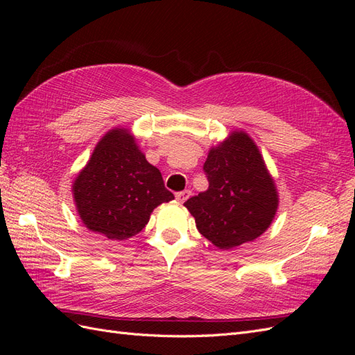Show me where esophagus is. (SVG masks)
<instances>
[{
	"mask_svg": "<svg viewBox=\"0 0 355 355\" xmlns=\"http://www.w3.org/2000/svg\"><path fill=\"white\" fill-rule=\"evenodd\" d=\"M189 196H191V191H188V189L180 191V192H178V194H176V200L179 202H185L189 198Z\"/></svg>",
	"mask_w": 355,
	"mask_h": 355,
	"instance_id": "esophagus-1",
	"label": "esophagus"
}]
</instances>
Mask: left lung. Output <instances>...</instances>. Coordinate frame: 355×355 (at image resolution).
Returning a JSON list of instances; mask_svg holds the SVG:
<instances>
[{
  "label": "left lung",
  "mask_w": 355,
  "mask_h": 355,
  "mask_svg": "<svg viewBox=\"0 0 355 355\" xmlns=\"http://www.w3.org/2000/svg\"><path fill=\"white\" fill-rule=\"evenodd\" d=\"M202 170L209 189L184 204L200 234L223 250L262 235L275 216L278 194L253 139L232 132L210 148Z\"/></svg>",
  "instance_id": "obj_1"
}]
</instances>
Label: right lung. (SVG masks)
Wrapping results in <instances>:
<instances>
[{"label": "right lung", "instance_id": "obj_1", "mask_svg": "<svg viewBox=\"0 0 355 355\" xmlns=\"http://www.w3.org/2000/svg\"><path fill=\"white\" fill-rule=\"evenodd\" d=\"M72 194L85 227L110 240L139 234L157 206L175 198L133 135L118 127L96 145L89 163L73 180Z\"/></svg>", "mask_w": 355, "mask_h": 355}]
</instances>
